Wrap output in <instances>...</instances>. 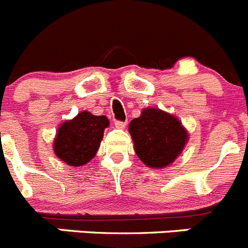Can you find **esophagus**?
<instances>
[{
    "mask_svg": "<svg viewBox=\"0 0 248 248\" xmlns=\"http://www.w3.org/2000/svg\"><path fill=\"white\" fill-rule=\"evenodd\" d=\"M126 124H127V122H124V121H115V126H116L117 128H120V129L124 128V127H126Z\"/></svg>",
    "mask_w": 248,
    "mask_h": 248,
    "instance_id": "obj_1",
    "label": "esophagus"
}]
</instances>
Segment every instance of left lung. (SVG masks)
I'll list each match as a JSON object with an SVG mask.
<instances>
[{"mask_svg":"<svg viewBox=\"0 0 248 248\" xmlns=\"http://www.w3.org/2000/svg\"><path fill=\"white\" fill-rule=\"evenodd\" d=\"M128 131L138 158L153 169L173 163L188 140L179 119L154 108H144L140 117L132 120Z\"/></svg>","mask_w":248,"mask_h":248,"instance_id":"1","label":"left lung"}]
</instances>
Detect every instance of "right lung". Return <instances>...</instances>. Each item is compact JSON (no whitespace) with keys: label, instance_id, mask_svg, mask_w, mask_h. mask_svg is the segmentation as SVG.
Here are the masks:
<instances>
[{"label":"right lung","instance_id":"right-lung-1","mask_svg":"<svg viewBox=\"0 0 248 248\" xmlns=\"http://www.w3.org/2000/svg\"><path fill=\"white\" fill-rule=\"evenodd\" d=\"M108 124L106 116L82 111L59 127L54 140L55 154L69 166L85 165L95 156Z\"/></svg>","mask_w":248,"mask_h":248}]
</instances>
